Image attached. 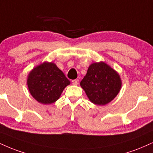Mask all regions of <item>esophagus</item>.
Here are the masks:
<instances>
[{
  "mask_svg": "<svg viewBox=\"0 0 153 153\" xmlns=\"http://www.w3.org/2000/svg\"><path fill=\"white\" fill-rule=\"evenodd\" d=\"M72 84L75 85L78 84V80H72Z\"/></svg>",
  "mask_w": 153,
  "mask_h": 153,
  "instance_id": "1",
  "label": "esophagus"
}]
</instances>
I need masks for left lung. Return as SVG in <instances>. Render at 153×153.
<instances>
[{
	"label": "left lung",
	"mask_w": 153,
	"mask_h": 153,
	"mask_svg": "<svg viewBox=\"0 0 153 153\" xmlns=\"http://www.w3.org/2000/svg\"><path fill=\"white\" fill-rule=\"evenodd\" d=\"M117 72L103 62L91 64L80 85L93 103L104 105L113 100L121 88Z\"/></svg>",
	"instance_id": "1"
}]
</instances>
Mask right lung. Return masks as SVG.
<instances>
[{
    "instance_id": "1",
    "label": "right lung",
    "mask_w": 153,
    "mask_h": 153,
    "mask_svg": "<svg viewBox=\"0 0 153 153\" xmlns=\"http://www.w3.org/2000/svg\"><path fill=\"white\" fill-rule=\"evenodd\" d=\"M70 83V80L56 64L48 62L33 68L27 80L30 94L43 104L56 102Z\"/></svg>"
}]
</instances>
